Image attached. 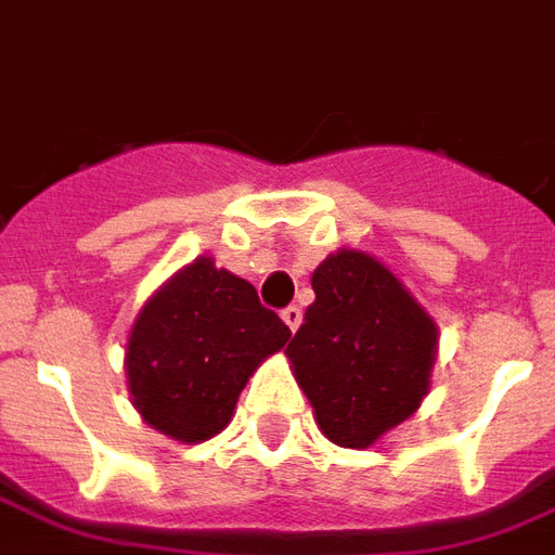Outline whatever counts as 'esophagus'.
<instances>
[{"label": "esophagus", "mask_w": 555, "mask_h": 555, "mask_svg": "<svg viewBox=\"0 0 555 555\" xmlns=\"http://www.w3.org/2000/svg\"><path fill=\"white\" fill-rule=\"evenodd\" d=\"M283 315V322H286V327H289V331H298V324H301V307H286V310L281 312Z\"/></svg>", "instance_id": "1"}]
</instances>
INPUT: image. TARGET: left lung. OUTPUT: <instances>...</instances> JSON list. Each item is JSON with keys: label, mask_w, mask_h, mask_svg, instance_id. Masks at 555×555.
I'll use <instances>...</instances> for the list:
<instances>
[{"label": "left lung", "mask_w": 555, "mask_h": 555, "mask_svg": "<svg viewBox=\"0 0 555 555\" xmlns=\"http://www.w3.org/2000/svg\"><path fill=\"white\" fill-rule=\"evenodd\" d=\"M286 357L315 421L339 448H369L430 391L439 331L372 254H331Z\"/></svg>", "instance_id": "1"}]
</instances>
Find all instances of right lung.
<instances>
[{
  "mask_svg": "<svg viewBox=\"0 0 555 555\" xmlns=\"http://www.w3.org/2000/svg\"><path fill=\"white\" fill-rule=\"evenodd\" d=\"M293 331L251 283L210 257L169 278L137 315L125 374L137 412L175 441H207L228 427L240 391Z\"/></svg>",
  "mask_w": 555,
  "mask_h": 555,
  "instance_id": "1",
  "label": "right lung"
}]
</instances>
